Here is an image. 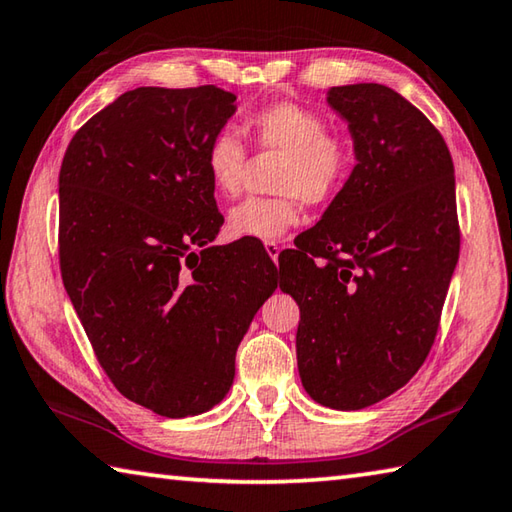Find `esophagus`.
<instances>
[{"instance_id":"obj_1","label":"esophagus","mask_w":512,"mask_h":512,"mask_svg":"<svg viewBox=\"0 0 512 512\" xmlns=\"http://www.w3.org/2000/svg\"><path fill=\"white\" fill-rule=\"evenodd\" d=\"M281 242H265V251H267V254H270V258H272V261L276 263V261H279V254H281Z\"/></svg>"}]
</instances>
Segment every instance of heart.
I'll list each match as a JSON object with an SVG mask.
<instances>
[{"mask_svg":"<svg viewBox=\"0 0 512 512\" xmlns=\"http://www.w3.org/2000/svg\"><path fill=\"white\" fill-rule=\"evenodd\" d=\"M245 130L258 150L281 152L274 177V197H247L227 215L231 238L261 242L281 240L301 220L303 200L330 204L351 182L355 170L353 141L330 132L319 112L299 103H274L251 112ZM206 173L222 197L240 193L247 166V146L240 134L222 128L206 143Z\"/></svg>","mask_w":512,"mask_h":512,"instance_id":"heart-1","label":"heart"}]
</instances>
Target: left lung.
Here are the masks:
<instances>
[{
	"mask_svg": "<svg viewBox=\"0 0 512 512\" xmlns=\"http://www.w3.org/2000/svg\"><path fill=\"white\" fill-rule=\"evenodd\" d=\"M355 141L351 182L294 240L281 290L299 303V375L312 400L364 409L427 360L461 249L452 155L387 85L333 87Z\"/></svg>",
	"mask_w": 512,
	"mask_h": 512,
	"instance_id": "8db88e82",
	"label": "left lung"
}]
</instances>
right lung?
<instances>
[{
    "label": "right lung",
    "instance_id": "1",
    "mask_svg": "<svg viewBox=\"0 0 512 512\" xmlns=\"http://www.w3.org/2000/svg\"><path fill=\"white\" fill-rule=\"evenodd\" d=\"M233 101L215 85L137 87L74 134L60 166L62 283L107 378L166 418L227 396L276 290L270 258L211 247L224 218L204 152Z\"/></svg>",
    "mask_w": 512,
    "mask_h": 512
}]
</instances>
